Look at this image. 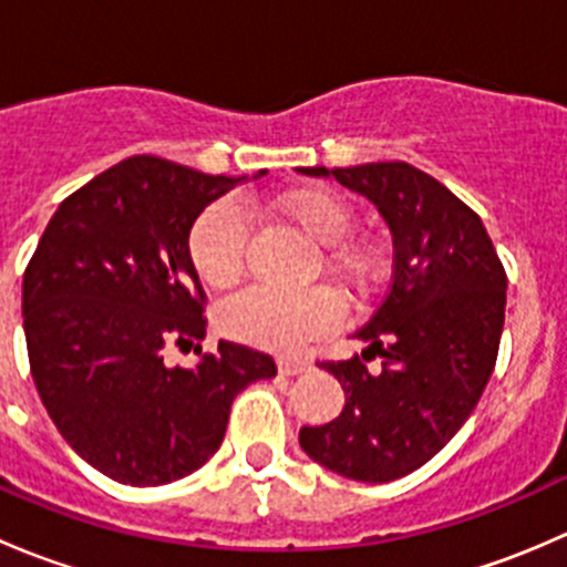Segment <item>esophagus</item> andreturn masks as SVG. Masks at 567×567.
Wrapping results in <instances>:
<instances>
[{
	"label": "esophagus",
	"instance_id": "34e87169",
	"mask_svg": "<svg viewBox=\"0 0 567 567\" xmlns=\"http://www.w3.org/2000/svg\"><path fill=\"white\" fill-rule=\"evenodd\" d=\"M277 368H279V373H285V375H301L312 368V362L305 357H279Z\"/></svg>",
	"mask_w": 567,
	"mask_h": 567
}]
</instances>
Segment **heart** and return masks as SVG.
<instances>
[{
    "instance_id": "b5f03b06",
    "label": "heart",
    "mask_w": 567,
    "mask_h": 567,
    "mask_svg": "<svg viewBox=\"0 0 567 567\" xmlns=\"http://www.w3.org/2000/svg\"><path fill=\"white\" fill-rule=\"evenodd\" d=\"M285 219L326 244V266L346 288L364 290L381 271V255L370 244L346 238L353 225L351 205L323 188H296L277 199ZM247 221L233 203H216L194 221L188 257L199 277L214 288H230L244 274ZM342 318L337 296L326 288L277 290L249 288L233 296L216 312L219 329L238 342L268 351H299L329 334Z\"/></svg>"
}]
</instances>
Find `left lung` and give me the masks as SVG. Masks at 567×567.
Masks as SVG:
<instances>
[{
	"label": "left lung",
	"mask_w": 567,
	"mask_h": 567,
	"mask_svg": "<svg viewBox=\"0 0 567 567\" xmlns=\"http://www.w3.org/2000/svg\"><path fill=\"white\" fill-rule=\"evenodd\" d=\"M364 194L392 233V285L357 331L362 357L320 362L346 392L329 425L301 427L312 461L359 483H390L427 463L477 405L505 326L507 274L480 216L405 162L299 167ZM385 362L370 374L364 361Z\"/></svg>",
	"instance_id": "left-lung-1"
}]
</instances>
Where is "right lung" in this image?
I'll use <instances>...</instances> for the list:
<instances>
[{
    "label": "right lung",
    "instance_id": "1",
    "mask_svg": "<svg viewBox=\"0 0 567 567\" xmlns=\"http://www.w3.org/2000/svg\"><path fill=\"white\" fill-rule=\"evenodd\" d=\"M241 181L125 158L62 199L24 271L40 400L62 439L123 485H164L203 466L236 394L277 375L268 353L227 340L197 368L164 362L167 346L205 337L188 233Z\"/></svg>",
    "mask_w": 567,
    "mask_h": 567
}]
</instances>
